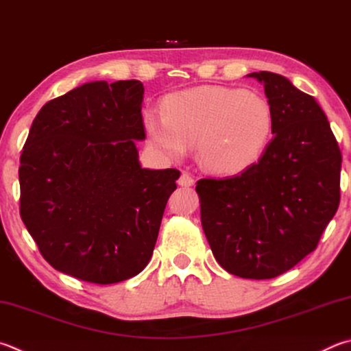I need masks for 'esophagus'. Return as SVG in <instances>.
<instances>
[{
    "label": "esophagus",
    "instance_id": "34e87169",
    "mask_svg": "<svg viewBox=\"0 0 351 351\" xmlns=\"http://www.w3.org/2000/svg\"><path fill=\"white\" fill-rule=\"evenodd\" d=\"M193 182H195L193 178L189 173H186V171H184V173L180 176V180H178V184H180L181 187H192Z\"/></svg>",
    "mask_w": 351,
    "mask_h": 351
}]
</instances>
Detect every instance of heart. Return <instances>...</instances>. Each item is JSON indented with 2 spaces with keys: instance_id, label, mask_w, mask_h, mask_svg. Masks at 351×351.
Segmentation results:
<instances>
[{
  "instance_id": "b5f03b06",
  "label": "heart",
  "mask_w": 351,
  "mask_h": 351,
  "mask_svg": "<svg viewBox=\"0 0 351 351\" xmlns=\"http://www.w3.org/2000/svg\"><path fill=\"white\" fill-rule=\"evenodd\" d=\"M275 114L258 93L204 86L170 95L164 114L144 113L154 147L167 159H181L197 147V161L218 175L241 173L258 161L269 144Z\"/></svg>"
}]
</instances>
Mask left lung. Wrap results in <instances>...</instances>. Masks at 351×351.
<instances>
[{
	"mask_svg": "<svg viewBox=\"0 0 351 351\" xmlns=\"http://www.w3.org/2000/svg\"><path fill=\"white\" fill-rule=\"evenodd\" d=\"M275 124L256 164L199 180L201 222L222 269L245 279L282 275L316 248L341 199V150L321 106L285 76L253 72Z\"/></svg>",
	"mask_w": 351,
	"mask_h": 351,
	"instance_id": "obj_1",
	"label": "left lung"
}]
</instances>
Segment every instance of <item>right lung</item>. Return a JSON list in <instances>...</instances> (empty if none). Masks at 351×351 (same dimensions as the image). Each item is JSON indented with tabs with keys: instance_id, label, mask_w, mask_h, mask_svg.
<instances>
[{
	"instance_id": "right-lung-1",
	"label": "right lung",
	"mask_w": 351,
	"mask_h": 351,
	"mask_svg": "<svg viewBox=\"0 0 351 351\" xmlns=\"http://www.w3.org/2000/svg\"><path fill=\"white\" fill-rule=\"evenodd\" d=\"M141 81L86 82L49 101L20 159V213L47 263L93 284L149 264L176 169L139 162L145 139Z\"/></svg>"
}]
</instances>
